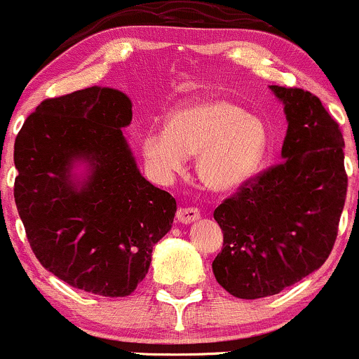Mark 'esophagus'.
I'll use <instances>...</instances> for the list:
<instances>
[{"label": "esophagus", "mask_w": 359, "mask_h": 359, "mask_svg": "<svg viewBox=\"0 0 359 359\" xmlns=\"http://www.w3.org/2000/svg\"><path fill=\"white\" fill-rule=\"evenodd\" d=\"M176 219L181 224H190V222L198 221L200 210L194 209V207H180L178 212H176Z\"/></svg>", "instance_id": "esophagus-1"}]
</instances>
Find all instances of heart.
Returning a JSON list of instances; mask_svg holds the SVG:
<instances>
[{
    "mask_svg": "<svg viewBox=\"0 0 359 359\" xmlns=\"http://www.w3.org/2000/svg\"><path fill=\"white\" fill-rule=\"evenodd\" d=\"M267 132L262 121L227 101L188 104L175 109L165 132H149L142 154L159 180L169 181L196 156V175L205 188L227 194L243 187L264 157Z\"/></svg>",
    "mask_w": 359,
    "mask_h": 359,
    "instance_id": "heart-1",
    "label": "heart"
}]
</instances>
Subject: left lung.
<instances>
[{"instance_id": "left-lung-1", "label": "left lung", "mask_w": 359, "mask_h": 359, "mask_svg": "<svg viewBox=\"0 0 359 359\" xmlns=\"http://www.w3.org/2000/svg\"><path fill=\"white\" fill-rule=\"evenodd\" d=\"M269 88L287 119L283 163L214 210L224 243L212 271L241 299L277 294L322 267L348 191L344 138L320 99L303 88Z\"/></svg>"}]
</instances>
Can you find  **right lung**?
I'll return each instance as SVG.
<instances>
[{
    "mask_svg": "<svg viewBox=\"0 0 359 359\" xmlns=\"http://www.w3.org/2000/svg\"><path fill=\"white\" fill-rule=\"evenodd\" d=\"M132 101L88 87L46 99L15 140V203L42 267L92 294H132L176 200L142 176L121 130Z\"/></svg>",
    "mask_w": 359,
    "mask_h": 359,
    "instance_id": "right-lung-1",
    "label": "right lung"
}]
</instances>
